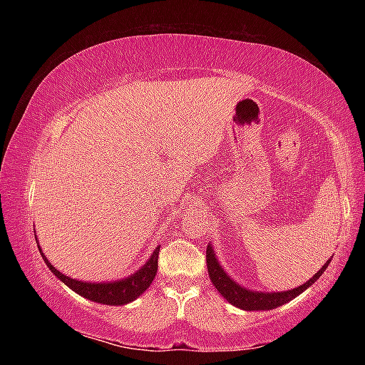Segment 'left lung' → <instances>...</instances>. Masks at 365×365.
Listing matches in <instances>:
<instances>
[{"instance_id":"8db88e82","label":"left lung","mask_w":365,"mask_h":365,"mask_svg":"<svg viewBox=\"0 0 365 365\" xmlns=\"http://www.w3.org/2000/svg\"><path fill=\"white\" fill-rule=\"evenodd\" d=\"M331 259L324 263V265L317 271V273L309 279L307 282L297 287V289L287 290V292H274V293H265V292H252L247 290L245 287H240L235 281H232L230 276H227L226 271L220 265L218 259H216L213 247L207 246V269L210 281L213 282L215 289L218 290L224 298H226L232 306L243 309V311H269V309H276L279 306L285 304V302L297 298L298 294L304 292L307 287H311L317 279H319L324 269L328 268Z\"/></svg>"}]
</instances>
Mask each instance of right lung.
Here are the masks:
<instances>
[{"label":"right lung","instance_id":"add662e5","mask_svg":"<svg viewBox=\"0 0 365 365\" xmlns=\"http://www.w3.org/2000/svg\"><path fill=\"white\" fill-rule=\"evenodd\" d=\"M38 246V245H37ZM38 251L42 254V259L45 260L46 267H48L53 274L58 279H61L67 287H71L73 292H76L81 297L88 298L91 301L96 302H102V304L106 306H120V304H127V302H131L136 299L139 294H143L149 285L152 284L155 274H157L158 269V252H160V246L155 247L153 254L150 255V259L147 260L145 265L138 269L135 274L128 276L127 279H120V281H114V282H83V281H76V279L68 277L66 274L61 273L56 268H54L51 263L46 260L43 255L41 246H38Z\"/></svg>","mask_w":365,"mask_h":365}]
</instances>
